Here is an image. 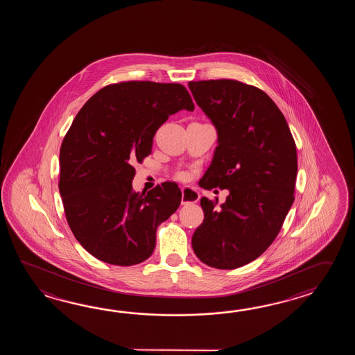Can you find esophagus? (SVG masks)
Returning a JSON list of instances; mask_svg holds the SVG:
<instances>
[{
	"instance_id": "esophagus-1",
	"label": "esophagus",
	"mask_w": 355,
	"mask_h": 355,
	"mask_svg": "<svg viewBox=\"0 0 355 355\" xmlns=\"http://www.w3.org/2000/svg\"><path fill=\"white\" fill-rule=\"evenodd\" d=\"M199 200V193L194 189L185 188L181 189V204L196 203Z\"/></svg>"
}]
</instances>
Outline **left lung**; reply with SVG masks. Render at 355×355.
<instances>
[{
    "instance_id": "left-lung-1",
    "label": "left lung",
    "mask_w": 355,
    "mask_h": 355,
    "mask_svg": "<svg viewBox=\"0 0 355 355\" xmlns=\"http://www.w3.org/2000/svg\"><path fill=\"white\" fill-rule=\"evenodd\" d=\"M189 89L218 133L199 185L230 191L219 208L218 199H200L204 220L191 245L204 264L236 269L272 245L295 202V139L279 107L255 86L222 78L190 81Z\"/></svg>"
}]
</instances>
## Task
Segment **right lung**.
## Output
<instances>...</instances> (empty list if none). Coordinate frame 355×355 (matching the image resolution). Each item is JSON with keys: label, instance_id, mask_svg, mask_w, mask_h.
<instances>
[{"label": "right lung", "instance_id": "right-lung-1", "mask_svg": "<svg viewBox=\"0 0 355 355\" xmlns=\"http://www.w3.org/2000/svg\"><path fill=\"white\" fill-rule=\"evenodd\" d=\"M182 109L194 104L180 83L124 81L98 90L76 115L60 146L58 187L68 226L92 257L121 266L151 257L156 230L179 208L181 191L166 181L136 193L133 164Z\"/></svg>", "mask_w": 355, "mask_h": 355}]
</instances>
